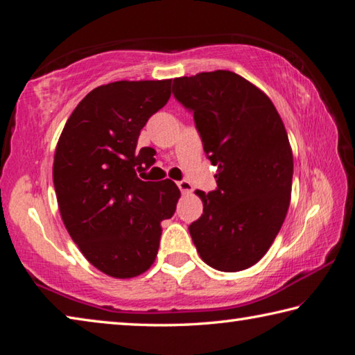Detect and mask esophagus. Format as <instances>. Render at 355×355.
<instances>
[{
  "label": "esophagus",
  "mask_w": 355,
  "mask_h": 355,
  "mask_svg": "<svg viewBox=\"0 0 355 355\" xmlns=\"http://www.w3.org/2000/svg\"><path fill=\"white\" fill-rule=\"evenodd\" d=\"M178 187L179 190L182 191V193H190L193 187H191V184L187 181V179H182V181H178Z\"/></svg>",
  "instance_id": "34e87169"
}]
</instances>
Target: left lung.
Returning a JSON list of instances; mask_svg holds the SVG:
<instances>
[{
	"instance_id": "8db88e82",
	"label": "left lung",
	"mask_w": 355,
	"mask_h": 355,
	"mask_svg": "<svg viewBox=\"0 0 355 355\" xmlns=\"http://www.w3.org/2000/svg\"><path fill=\"white\" fill-rule=\"evenodd\" d=\"M173 96L193 113L217 189L189 226L201 259L222 272L248 269L264 257L286 217L293 150L280 114L263 91L230 71L173 80Z\"/></svg>"
}]
</instances>
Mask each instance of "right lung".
<instances>
[{
	"label": "right lung",
	"instance_id": "1",
	"mask_svg": "<svg viewBox=\"0 0 355 355\" xmlns=\"http://www.w3.org/2000/svg\"><path fill=\"white\" fill-rule=\"evenodd\" d=\"M171 80L114 81L92 89L64 125L53 162L58 206L80 252L110 277L146 272L159 252L162 220L181 191L170 179L143 181L153 148L139 132L171 96Z\"/></svg>",
	"mask_w": 355,
	"mask_h": 355
}]
</instances>
